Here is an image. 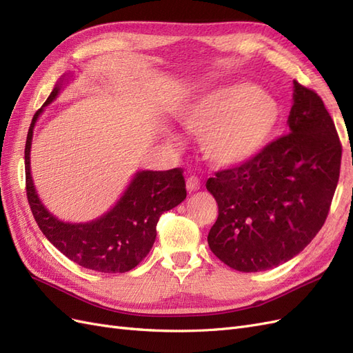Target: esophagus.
I'll list each match as a JSON object with an SVG mask.
<instances>
[{
	"label": "esophagus",
	"mask_w": 353,
	"mask_h": 353,
	"mask_svg": "<svg viewBox=\"0 0 353 353\" xmlns=\"http://www.w3.org/2000/svg\"><path fill=\"white\" fill-rule=\"evenodd\" d=\"M200 178L196 176V175H191L188 176L187 179V190L190 191V193H194V191L200 190Z\"/></svg>",
	"instance_id": "obj_1"
}]
</instances>
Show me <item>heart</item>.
Wrapping results in <instances>:
<instances>
[{"label": "heart", "instance_id": "1", "mask_svg": "<svg viewBox=\"0 0 353 353\" xmlns=\"http://www.w3.org/2000/svg\"><path fill=\"white\" fill-rule=\"evenodd\" d=\"M279 119L276 101L250 83L212 90L179 116L190 134L203 137L201 150L216 168L237 166L258 156L271 140Z\"/></svg>", "mask_w": 353, "mask_h": 353}]
</instances>
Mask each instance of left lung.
I'll list each match as a JSON object with an SVG mask.
<instances>
[{
  "label": "left lung",
  "instance_id": "8db88e82",
  "mask_svg": "<svg viewBox=\"0 0 353 353\" xmlns=\"http://www.w3.org/2000/svg\"><path fill=\"white\" fill-rule=\"evenodd\" d=\"M293 85L290 132L206 183L218 203L209 248L241 272L271 270L301 253L323 228L339 183L334 122L314 90Z\"/></svg>",
  "mask_w": 353,
  "mask_h": 353
}]
</instances>
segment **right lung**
<instances>
[{
    "mask_svg": "<svg viewBox=\"0 0 353 353\" xmlns=\"http://www.w3.org/2000/svg\"><path fill=\"white\" fill-rule=\"evenodd\" d=\"M60 88L61 82L42 108L57 97ZM41 112L34 114L25 145L26 196L39 230L52 245L83 268L105 274L131 271L153 248L160 215L187 197L183 169L141 170L114 208L101 218L87 223L59 221L41 203L30 175L32 134Z\"/></svg>",
    "mask_w": 353,
    "mask_h": 353,
    "instance_id": "obj_1",
    "label": "right lung"
}]
</instances>
